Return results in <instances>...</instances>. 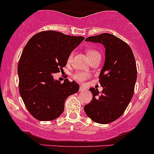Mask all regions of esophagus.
<instances>
[{
	"label": "esophagus",
	"mask_w": 154,
	"mask_h": 154,
	"mask_svg": "<svg viewBox=\"0 0 154 154\" xmlns=\"http://www.w3.org/2000/svg\"><path fill=\"white\" fill-rule=\"evenodd\" d=\"M79 91H86V88H84V87H83V86H80V90H79Z\"/></svg>",
	"instance_id": "obj_1"
}]
</instances>
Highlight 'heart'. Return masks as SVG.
Listing matches in <instances>:
<instances>
[{
    "instance_id": "b5f03b06",
    "label": "heart",
    "mask_w": 154,
    "mask_h": 154,
    "mask_svg": "<svg viewBox=\"0 0 154 154\" xmlns=\"http://www.w3.org/2000/svg\"><path fill=\"white\" fill-rule=\"evenodd\" d=\"M97 54H99V53L94 49H88V51H87V55H88V58L89 59H91V57H93L94 56L97 55ZM72 57H73V53H71V54H70L69 57H68V62L71 61ZM89 77H90V74H88V72H77L74 74V78L77 81L80 82V83H83L85 80H87L88 78H89Z\"/></svg>"
}]
</instances>
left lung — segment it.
<instances>
[{
  "instance_id": "left-lung-1",
  "label": "left lung",
  "mask_w": 154,
  "mask_h": 154,
  "mask_svg": "<svg viewBox=\"0 0 154 154\" xmlns=\"http://www.w3.org/2000/svg\"><path fill=\"white\" fill-rule=\"evenodd\" d=\"M85 41L103 45L105 61L99 80L103 91L100 94L97 88H89L93 97L84 111L96 123H111L123 115L133 97L137 79L134 55L127 43L112 34L102 33Z\"/></svg>"
}]
</instances>
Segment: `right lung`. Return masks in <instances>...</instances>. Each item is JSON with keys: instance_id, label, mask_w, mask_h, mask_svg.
Masks as SVG:
<instances>
[{"instance_id": "add662e5", "label": "right lung", "mask_w": 154, "mask_h": 154, "mask_svg": "<svg viewBox=\"0 0 154 154\" xmlns=\"http://www.w3.org/2000/svg\"><path fill=\"white\" fill-rule=\"evenodd\" d=\"M84 38L43 31L33 35L24 47L18 66L19 92L29 112L37 120L58 118L68 96L79 91L75 81L66 79L62 83L54 74L66 66L70 54Z\"/></svg>"}]
</instances>
